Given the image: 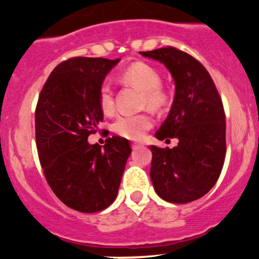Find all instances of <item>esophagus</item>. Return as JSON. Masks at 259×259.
<instances>
[{
	"label": "esophagus",
	"instance_id": "1",
	"mask_svg": "<svg viewBox=\"0 0 259 259\" xmlns=\"http://www.w3.org/2000/svg\"><path fill=\"white\" fill-rule=\"evenodd\" d=\"M142 144H139V142H133L132 144V148L133 150H138V148H141Z\"/></svg>",
	"mask_w": 259,
	"mask_h": 259
}]
</instances>
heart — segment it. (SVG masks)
<instances>
[{"label":"heart","mask_w":259,"mask_h":259,"mask_svg":"<svg viewBox=\"0 0 259 259\" xmlns=\"http://www.w3.org/2000/svg\"><path fill=\"white\" fill-rule=\"evenodd\" d=\"M120 80L125 84L138 86L144 91L142 102L151 109H159L167 103L168 96L163 90L162 78L156 68L152 65L138 62L127 67L120 74ZM100 107L105 113H111L114 109V90L111 82L103 81L99 90ZM152 126L150 115L141 114H121L113 123V130L118 135L130 140L141 139Z\"/></svg>","instance_id":"1"}]
</instances>
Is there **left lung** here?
<instances>
[{
	"label": "left lung",
	"instance_id": "obj_1",
	"mask_svg": "<svg viewBox=\"0 0 259 259\" xmlns=\"http://www.w3.org/2000/svg\"><path fill=\"white\" fill-rule=\"evenodd\" d=\"M162 63L173 76L175 95L167 119L154 134L178 146L151 145L150 177L154 191L171 203H189L215 185L225 157V114L209 73L200 62L174 47L140 52Z\"/></svg>",
	"mask_w": 259,
	"mask_h": 259
}]
</instances>
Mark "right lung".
I'll list each match as a JSON object with an SVG mask.
<instances>
[{
    "mask_svg": "<svg viewBox=\"0 0 259 259\" xmlns=\"http://www.w3.org/2000/svg\"><path fill=\"white\" fill-rule=\"evenodd\" d=\"M119 62L88 57L62 62L38 96L35 133L41 167L55 195L78 212L111 206L132 153L120 136L109 138L103 148L88 141L103 119L100 86Z\"/></svg>",
    "mask_w": 259,
    "mask_h": 259,
    "instance_id": "1",
    "label": "right lung"
}]
</instances>
